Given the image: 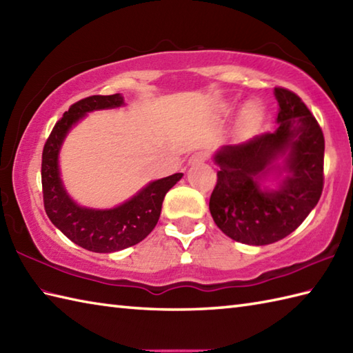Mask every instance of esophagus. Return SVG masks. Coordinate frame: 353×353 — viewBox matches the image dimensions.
Segmentation results:
<instances>
[{"instance_id": "esophagus-1", "label": "esophagus", "mask_w": 353, "mask_h": 353, "mask_svg": "<svg viewBox=\"0 0 353 353\" xmlns=\"http://www.w3.org/2000/svg\"><path fill=\"white\" fill-rule=\"evenodd\" d=\"M208 159V153L206 152H196L191 157H190V163L191 165H197L205 162Z\"/></svg>"}]
</instances>
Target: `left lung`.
I'll return each instance as SVG.
<instances>
[{"mask_svg": "<svg viewBox=\"0 0 353 353\" xmlns=\"http://www.w3.org/2000/svg\"><path fill=\"white\" fill-rule=\"evenodd\" d=\"M279 103L277 129L261 133L215 154L216 185L209 211L223 234L238 243L265 245L294 232L319 203L323 191L325 137L301 97L274 88ZM289 172L279 190H261L277 157Z\"/></svg>", "mask_w": 353, "mask_h": 353, "instance_id": "left-lung-1", "label": "left lung"}]
</instances>
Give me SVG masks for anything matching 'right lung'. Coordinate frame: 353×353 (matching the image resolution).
<instances>
[{
	"instance_id": "right-lung-1",
	"label": "right lung",
	"mask_w": 353,
	"mask_h": 353,
	"mask_svg": "<svg viewBox=\"0 0 353 353\" xmlns=\"http://www.w3.org/2000/svg\"><path fill=\"white\" fill-rule=\"evenodd\" d=\"M123 97L92 95L74 103L52 127L42 152L43 208L51 223L72 243L95 253H110L127 249L142 241L159 220L162 201L172 186L182 179V172L148 183L137 196L114 209L81 208L66 194L59 176L57 156L71 127L88 112L118 108Z\"/></svg>"
}]
</instances>
